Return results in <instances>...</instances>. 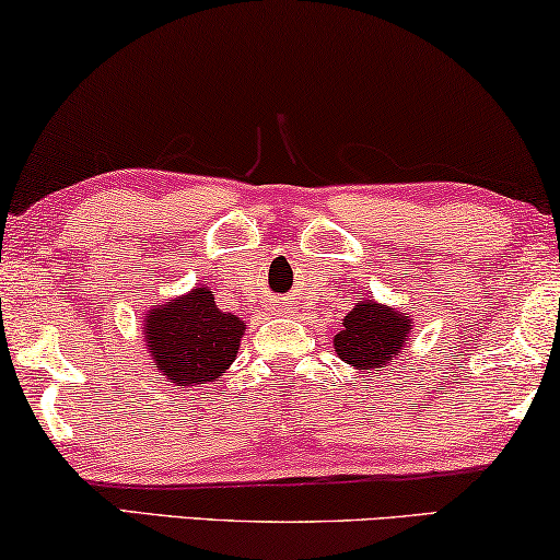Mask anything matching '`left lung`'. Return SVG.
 I'll list each match as a JSON object with an SVG mask.
<instances>
[{
  "instance_id": "left-lung-1",
  "label": "left lung",
  "mask_w": 560,
  "mask_h": 560,
  "mask_svg": "<svg viewBox=\"0 0 560 560\" xmlns=\"http://www.w3.org/2000/svg\"><path fill=\"white\" fill-rule=\"evenodd\" d=\"M412 324L416 320L410 313L374 298H359L354 308L341 318L339 334L334 336V351L359 374H380L408 347Z\"/></svg>"
}]
</instances>
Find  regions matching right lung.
Returning a JSON list of instances; mask_svg holds the SVG:
<instances>
[{"label":"right lung","instance_id":"1","mask_svg":"<svg viewBox=\"0 0 560 560\" xmlns=\"http://www.w3.org/2000/svg\"><path fill=\"white\" fill-rule=\"evenodd\" d=\"M242 336L244 320L221 311L203 282L142 313L144 349L158 372L178 387L219 380L236 359Z\"/></svg>","mask_w":560,"mask_h":560}]
</instances>
